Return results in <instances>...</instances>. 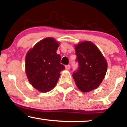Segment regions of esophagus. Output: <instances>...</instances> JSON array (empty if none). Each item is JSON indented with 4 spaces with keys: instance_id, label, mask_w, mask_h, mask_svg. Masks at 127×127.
I'll use <instances>...</instances> for the list:
<instances>
[{
    "instance_id": "esophagus-1",
    "label": "esophagus",
    "mask_w": 127,
    "mask_h": 127,
    "mask_svg": "<svg viewBox=\"0 0 127 127\" xmlns=\"http://www.w3.org/2000/svg\"><path fill=\"white\" fill-rule=\"evenodd\" d=\"M65 68H66L67 70H69L70 68V65H66L65 66Z\"/></svg>"
}]
</instances>
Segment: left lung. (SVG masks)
Returning a JSON list of instances; mask_svg holds the SVG:
<instances>
[{"instance_id":"8db88e82","label":"left lung","mask_w":127,"mask_h":127,"mask_svg":"<svg viewBox=\"0 0 127 127\" xmlns=\"http://www.w3.org/2000/svg\"><path fill=\"white\" fill-rule=\"evenodd\" d=\"M78 70L73 73L76 86L82 92L99 87L107 70L108 63L99 48L93 42L85 41L75 45Z\"/></svg>"}]
</instances>
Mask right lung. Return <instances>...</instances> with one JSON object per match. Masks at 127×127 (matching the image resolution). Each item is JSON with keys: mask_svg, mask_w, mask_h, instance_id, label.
<instances>
[{"mask_svg": "<svg viewBox=\"0 0 127 127\" xmlns=\"http://www.w3.org/2000/svg\"><path fill=\"white\" fill-rule=\"evenodd\" d=\"M59 43L54 38H45L28 51L25 57V71L31 85L41 92L54 88L60 72L65 69L60 64L57 51Z\"/></svg>", "mask_w": 127, "mask_h": 127, "instance_id": "obj_1", "label": "right lung"}]
</instances>
